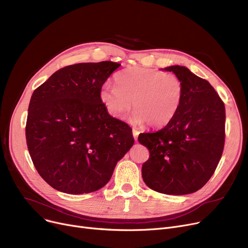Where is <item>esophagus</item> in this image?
Returning a JSON list of instances; mask_svg holds the SVG:
<instances>
[{
  "label": "esophagus",
  "instance_id": "esophagus-1",
  "mask_svg": "<svg viewBox=\"0 0 248 248\" xmlns=\"http://www.w3.org/2000/svg\"><path fill=\"white\" fill-rule=\"evenodd\" d=\"M139 134H140V132L138 131V129H136V128H133V136H134V138H135V140H138Z\"/></svg>",
  "mask_w": 248,
  "mask_h": 248
}]
</instances>
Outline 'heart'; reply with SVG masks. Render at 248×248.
<instances>
[{"label": "heart", "instance_id": "heart-1", "mask_svg": "<svg viewBox=\"0 0 248 248\" xmlns=\"http://www.w3.org/2000/svg\"><path fill=\"white\" fill-rule=\"evenodd\" d=\"M114 81L115 85L106 83L100 87V101L111 116L121 119L133 100L134 124L165 126L172 122L183 101L184 85L175 74L134 66L117 74Z\"/></svg>", "mask_w": 248, "mask_h": 248}]
</instances>
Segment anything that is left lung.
<instances>
[{
    "label": "left lung",
    "instance_id": "obj_1",
    "mask_svg": "<svg viewBox=\"0 0 248 248\" xmlns=\"http://www.w3.org/2000/svg\"><path fill=\"white\" fill-rule=\"evenodd\" d=\"M184 85L172 122L139 141L150 151L141 176L154 191L186 195L201 189L214 174L225 141V107L213 86L185 66H169Z\"/></svg>",
    "mask_w": 248,
    "mask_h": 248
}]
</instances>
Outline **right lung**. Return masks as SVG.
<instances>
[{
	"label": "right lung",
	"mask_w": 248,
	"mask_h": 248,
	"mask_svg": "<svg viewBox=\"0 0 248 248\" xmlns=\"http://www.w3.org/2000/svg\"><path fill=\"white\" fill-rule=\"evenodd\" d=\"M120 66L111 61L69 65L34 90L26 140L37 172L54 189L99 190L133 147L132 128L110 116L99 98L100 87Z\"/></svg>",
	"instance_id": "obj_1"
}]
</instances>
